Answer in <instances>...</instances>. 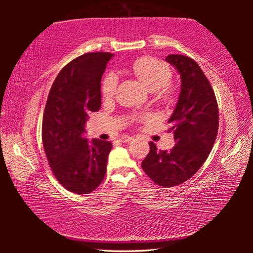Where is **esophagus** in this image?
Wrapping results in <instances>:
<instances>
[{
    "mask_svg": "<svg viewBox=\"0 0 253 253\" xmlns=\"http://www.w3.org/2000/svg\"><path fill=\"white\" fill-rule=\"evenodd\" d=\"M134 138H132L131 136H127V135H125V136H123V137H121V142H123V143H128V142H130V140H132Z\"/></svg>",
    "mask_w": 253,
    "mask_h": 253,
    "instance_id": "esophagus-1",
    "label": "esophagus"
}]
</instances>
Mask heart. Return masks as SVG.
Wrapping results in <instances>:
<instances>
[{
    "label": "heart",
    "mask_w": 253,
    "mask_h": 253,
    "mask_svg": "<svg viewBox=\"0 0 253 253\" xmlns=\"http://www.w3.org/2000/svg\"><path fill=\"white\" fill-rule=\"evenodd\" d=\"M127 72L136 77L149 91L154 93L158 101L168 102L173 99L174 88L169 83L172 71L168 63L153 57H140L130 63L127 68ZM117 83V77L113 74L105 77L101 84L104 98L109 99L115 95Z\"/></svg>",
    "instance_id": "heart-1"
}]
</instances>
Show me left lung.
Masks as SVG:
<instances>
[{
	"instance_id": "1",
	"label": "left lung",
	"mask_w": 253,
	"mask_h": 253,
	"mask_svg": "<svg viewBox=\"0 0 253 253\" xmlns=\"http://www.w3.org/2000/svg\"><path fill=\"white\" fill-rule=\"evenodd\" d=\"M181 75V93L169 123L175 146L170 151L157 149L149 143V153L142 169L157 185L172 187L187 181L198 172L216 139L219 107L212 85L193 59L182 54L166 58Z\"/></svg>"
}]
</instances>
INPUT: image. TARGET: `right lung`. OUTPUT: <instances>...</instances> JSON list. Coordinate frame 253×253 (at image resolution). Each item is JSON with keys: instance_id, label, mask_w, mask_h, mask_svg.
I'll list each match as a JSON object with an SVG mask.
<instances>
[{"instance_id": "1", "label": "right lung", "mask_w": 253, "mask_h": 253, "mask_svg": "<svg viewBox=\"0 0 253 253\" xmlns=\"http://www.w3.org/2000/svg\"><path fill=\"white\" fill-rule=\"evenodd\" d=\"M109 52H89L70 61L53 81L42 119V143L50 169L68 191L88 194L100 185L111 143L83 137L90 111L101 106L100 81Z\"/></svg>"}]
</instances>
